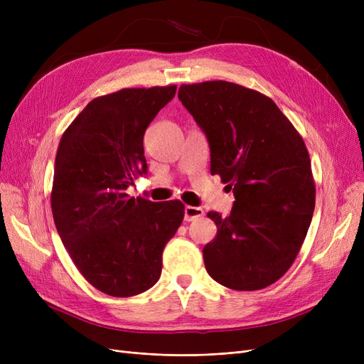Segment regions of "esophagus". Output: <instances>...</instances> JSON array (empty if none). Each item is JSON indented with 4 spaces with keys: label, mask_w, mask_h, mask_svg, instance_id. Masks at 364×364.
<instances>
[{
    "label": "esophagus",
    "mask_w": 364,
    "mask_h": 364,
    "mask_svg": "<svg viewBox=\"0 0 364 364\" xmlns=\"http://www.w3.org/2000/svg\"><path fill=\"white\" fill-rule=\"evenodd\" d=\"M203 209L198 208V206H186L184 209V220L186 221H193L196 218L203 217Z\"/></svg>",
    "instance_id": "esophagus-1"
}]
</instances>
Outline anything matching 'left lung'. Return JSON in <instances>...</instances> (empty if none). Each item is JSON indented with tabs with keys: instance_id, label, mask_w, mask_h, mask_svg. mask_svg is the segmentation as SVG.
<instances>
[{
	"instance_id": "obj_1",
	"label": "left lung",
	"mask_w": 364,
	"mask_h": 364,
	"mask_svg": "<svg viewBox=\"0 0 364 364\" xmlns=\"http://www.w3.org/2000/svg\"><path fill=\"white\" fill-rule=\"evenodd\" d=\"M178 99L211 147V174L236 198L203 247L206 272L235 291H258L291 269L316 205L309 150L265 94L227 81L183 84Z\"/></svg>"
}]
</instances>
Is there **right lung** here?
Returning <instances> with one entry per match:
<instances>
[{
  "mask_svg": "<svg viewBox=\"0 0 364 364\" xmlns=\"http://www.w3.org/2000/svg\"><path fill=\"white\" fill-rule=\"evenodd\" d=\"M177 85L122 88L91 100L57 149L51 211L76 269L95 289L139 295L162 272V252L184 218L180 200L125 192L147 169L143 137Z\"/></svg>",
  "mask_w": 364,
  "mask_h": 364,
  "instance_id": "right-lung-1",
  "label": "right lung"
}]
</instances>
